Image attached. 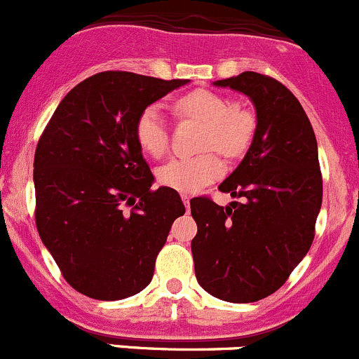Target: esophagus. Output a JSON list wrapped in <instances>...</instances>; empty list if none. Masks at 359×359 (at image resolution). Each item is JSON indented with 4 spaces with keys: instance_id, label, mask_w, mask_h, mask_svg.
<instances>
[{
    "instance_id": "esophagus-1",
    "label": "esophagus",
    "mask_w": 359,
    "mask_h": 359,
    "mask_svg": "<svg viewBox=\"0 0 359 359\" xmlns=\"http://www.w3.org/2000/svg\"><path fill=\"white\" fill-rule=\"evenodd\" d=\"M182 199H183V204H185L187 211H189V208H190V196H187V194H183Z\"/></svg>"
}]
</instances>
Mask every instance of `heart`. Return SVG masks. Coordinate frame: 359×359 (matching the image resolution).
<instances>
[{"label":"heart","mask_w":359,"mask_h":359,"mask_svg":"<svg viewBox=\"0 0 359 359\" xmlns=\"http://www.w3.org/2000/svg\"><path fill=\"white\" fill-rule=\"evenodd\" d=\"M177 118L197 119L204 125L199 149L194 156L172 158L156 169V182L165 189L182 194L199 192L222 174V162L215 151L229 160L240 158L250 149L257 130L254 111L210 90H194L182 95L172 104ZM134 135L139 148L149 156L160 158L169 148V132L156 107L142 109L134 123Z\"/></svg>","instance_id":"b5f03b06"}]
</instances>
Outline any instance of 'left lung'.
Wrapping results in <instances>:
<instances>
[{"instance_id": "1", "label": "left lung", "mask_w": 359, "mask_h": 359, "mask_svg": "<svg viewBox=\"0 0 359 359\" xmlns=\"http://www.w3.org/2000/svg\"><path fill=\"white\" fill-rule=\"evenodd\" d=\"M254 102L257 130L245 158L218 189L227 208L210 197L190 201L197 282L211 296L252 303L278 291L312 247L323 203V176L313 128L298 98L282 83L243 72L217 81Z\"/></svg>"}]
</instances>
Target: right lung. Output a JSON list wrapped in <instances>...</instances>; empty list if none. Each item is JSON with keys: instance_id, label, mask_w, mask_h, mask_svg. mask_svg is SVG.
<instances>
[{"instance_id": "1", "label": "right lung", "mask_w": 359, "mask_h": 359, "mask_svg": "<svg viewBox=\"0 0 359 359\" xmlns=\"http://www.w3.org/2000/svg\"><path fill=\"white\" fill-rule=\"evenodd\" d=\"M189 81L95 74L60 102L35 151V222L61 275L81 294L116 302L151 282L176 190H153L134 135L139 112Z\"/></svg>"}]
</instances>
